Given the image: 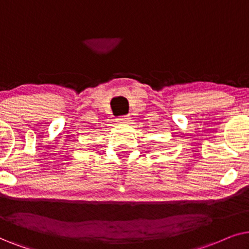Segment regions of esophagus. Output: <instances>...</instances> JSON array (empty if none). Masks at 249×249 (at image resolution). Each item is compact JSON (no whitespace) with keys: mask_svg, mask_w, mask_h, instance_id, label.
<instances>
[{"mask_svg":"<svg viewBox=\"0 0 249 249\" xmlns=\"http://www.w3.org/2000/svg\"><path fill=\"white\" fill-rule=\"evenodd\" d=\"M130 116H121V117L117 118V122L118 123H128L130 122Z\"/></svg>","mask_w":249,"mask_h":249,"instance_id":"1","label":"esophagus"}]
</instances>
